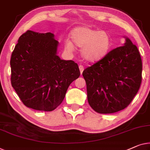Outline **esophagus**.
<instances>
[{"label": "esophagus", "instance_id": "1", "mask_svg": "<svg viewBox=\"0 0 150 150\" xmlns=\"http://www.w3.org/2000/svg\"><path fill=\"white\" fill-rule=\"evenodd\" d=\"M79 69H80V74H82V71H83V70H84V67H83V66H82V65H80L79 66Z\"/></svg>", "mask_w": 150, "mask_h": 150}]
</instances>
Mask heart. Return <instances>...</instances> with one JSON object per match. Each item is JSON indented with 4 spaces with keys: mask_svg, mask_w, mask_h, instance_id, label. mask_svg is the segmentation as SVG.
Returning a JSON list of instances; mask_svg holds the SVG:
<instances>
[{
    "mask_svg": "<svg viewBox=\"0 0 150 150\" xmlns=\"http://www.w3.org/2000/svg\"><path fill=\"white\" fill-rule=\"evenodd\" d=\"M71 38L76 46L82 47L80 50L82 57L91 63L97 62L105 57L112 47L109 33L89 26L76 28L71 32ZM73 43L70 40L66 41L65 47L68 51H74Z\"/></svg>",
    "mask_w": 150,
    "mask_h": 150,
    "instance_id": "obj_1",
    "label": "heart"
}]
</instances>
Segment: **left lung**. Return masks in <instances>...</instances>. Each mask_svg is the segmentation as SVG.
<instances>
[{
	"label": "left lung",
	"mask_w": 150,
	"mask_h": 150,
	"mask_svg": "<svg viewBox=\"0 0 150 150\" xmlns=\"http://www.w3.org/2000/svg\"><path fill=\"white\" fill-rule=\"evenodd\" d=\"M142 62L136 45L126 38L123 46L82 72L89 105L99 114H112L131 103L142 84Z\"/></svg>",
	"instance_id": "8db88e82"
}]
</instances>
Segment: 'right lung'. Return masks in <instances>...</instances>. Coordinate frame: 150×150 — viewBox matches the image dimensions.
I'll list each match as a JSON object with an SVG mask.
<instances>
[{
	"instance_id": "1",
	"label": "right lung",
	"mask_w": 150,
	"mask_h": 150,
	"mask_svg": "<svg viewBox=\"0 0 150 150\" xmlns=\"http://www.w3.org/2000/svg\"><path fill=\"white\" fill-rule=\"evenodd\" d=\"M58 45L51 32L28 30L19 38L11 57V82L26 107L53 111L62 103L70 84L80 76L76 63L57 55Z\"/></svg>"
}]
</instances>
